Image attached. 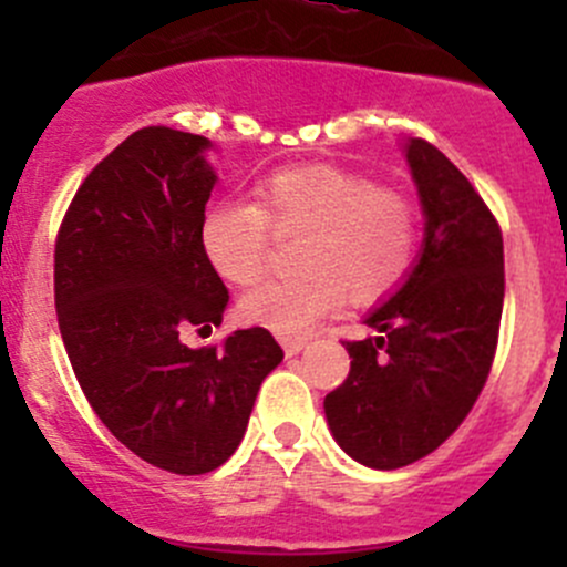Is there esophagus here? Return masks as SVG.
<instances>
[{
	"label": "esophagus",
	"instance_id": "esophagus-1",
	"mask_svg": "<svg viewBox=\"0 0 567 567\" xmlns=\"http://www.w3.org/2000/svg\"><path fill=\"white\" fill-rule=\"evenodd\" d=\"M279 342H282V348L288 357H296V353L307 346V337H279Z\"/></svg>",
	"mask_w": 567,
	"mask_h": 567
}]
</instances>
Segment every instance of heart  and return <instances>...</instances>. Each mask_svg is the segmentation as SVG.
<instances>
[{
  "mask_svg": "<svg viewBox=\"0 0 567 567\" xmlns=\"http://www.w3.org/2000/svg\"><path fill=\"white\" fill-rule=\"evenodd\" d=\"M271 233L301 236V271L262 282L238 312L279 337L307 334L346 296L359 307L392 296L420 247V219L403 192L331 164L277 169L257 183L255 203L214 205L199 241L221 279L251 285L268 268Z\"/></svg>",
  "mask_w": 567,
  "mask_h": 567,
  "instance_id": "b5f03b06",
  "label": "heart"
}]
</instances>
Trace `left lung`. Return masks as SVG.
Returning a JSON list of instances; mask_svg holds the SVG:
<instances>
[{
  "label": "left lung",
  "instance_id": "1",
  "mask_svg": "<svg viewBox=\"0 0 567 567\" xmlns=\"http://www.w3.org/2000/svg\"><path fill=\"white\" fill-rule=\"evenodd\" d=\"M425 244L403 288L370 312L379 337L346 340L348 379L326 394L337 444L370 468L442 447L477 403L499 342L505 247L468 177L425 140L405 145Z\"/></svg>",
  "mask_w": 567,
  "mask_h": 567
}]
</instances>
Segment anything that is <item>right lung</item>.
I'll list each match as a JSON object with an SVG mask.
<instances>
[{
    "instance_id": "1",
    "label": "right lung",
    "mask_w": 567,
    "mask_h": 567,
    "mask_svg": "<svg viewBox=\"0 0 567 567\" xmlns=\"http://www.w3.org/2000/svg\"><path fill=\"white\" fill-rule=\"evenodd\" d=\"M199 134L147 125L84 177L54 244V305L84 398L120 444L173 474L236 453L262 379L282 362L271 331L188 348L230 301L199 241L216 175Z\"/></svg>"
}]
</instances>
